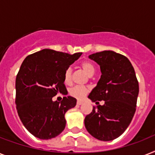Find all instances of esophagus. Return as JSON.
Wrapping results in <instances>:
<instances>
[{
    "mask_svg": "<svg viewBox=\"0 0 155 155\" xmlns=\"http://www.w3.org/2000/svg\"><path fill=\"white\" fill-rule=\"evenodd\" d=\"M77 104L78 105H82V104H83V101H81V100H78Z\"/></svg>",
    "mask_w": 155,
    "mask_h": 155,
    "instance_id": "34e87169",
    "label": "esophagus"
}]
</instances>
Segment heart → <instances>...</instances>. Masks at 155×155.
Segmentation results:
<instances>
[{"mask_svg":"<svg viewBox=\"0 0 155 155\" xmlns=\"http://www.w3.org/2000/svg\"><path fill=\"white\" fill-rule=\"evenodd\" d=\"M81 68L84 70V71L88 76H91L94 75L95 71V68L94 65L89 61H84L81 64ZM65 84H70L71 80V69L69 68L65 71L64 75ZM88 92V88L86 87L83 86H75L73 88L71 89L70 94L72 96H74L76 99H82L87 95V93Z\"/></svg>","mask_w":155,"mask_h":155,"instance_id":"b5f03b06","label":"heart"}]
</instances>
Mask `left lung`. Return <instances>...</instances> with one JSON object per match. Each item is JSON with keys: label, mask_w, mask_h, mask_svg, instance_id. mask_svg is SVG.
Masks as SVG:
<instances>
[{"label": "left lung", "mask_w": 155, "mask_h": 155, "mask_svg": "<svg viewBox=\"0 0 155 155\" xmlns=\"http://www.w3.org/2000/svg\"><path fill=\"white\" fill-rule=\"evenodd\" d=\"M89 59L100 67L101 76L88 99L95 104L92 112L84 119L87 130L101 141L117 139L130 125L136 107L139 83L131 63L126 56L113 51L91 54Z\"/></svg>", "instance_id": "obj_1"}]
</instances>
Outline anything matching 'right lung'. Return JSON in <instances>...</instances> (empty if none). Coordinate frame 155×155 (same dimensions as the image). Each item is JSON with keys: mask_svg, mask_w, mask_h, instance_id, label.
Masks as SVG:
<instances>
[{"mask_svg": "<svg viewBox=\"0 0 155 155\" xmlns=\"http://www.w3.org/2000/svg\"><path fill=\"white\" fill-rule=\"evenodd\" d=\"M81 55L46 48L22 63L16 78V110L25 128L36 138L51 139L64 130L65 113L76 105V99L64 96L57 102L52 97L68 95L64 72Z\"/></svg>", "mask_w": 155, "mask_h": 155, "instance_id": "add662e5", "label": "right lung"}]
</instances>
